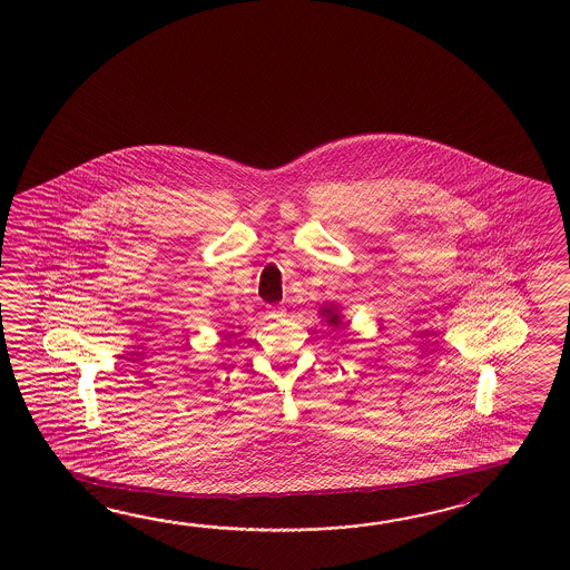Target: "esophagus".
Returning <instances> with one entry per match:
<instances>
[{
    "instance_id": "34e87169",
    "label": "esophagus",
    "mask_w": 570,
    "mask_h": 570,
    "mask_svg": "<svg viewBox=\"0 0 570 570\" xmlns=\"http://www.w3.org/2000/svg\"><path fill=\"white\" fill-rule=\"evenodd\" d=\"M268 317H281L285 314V307L283 305H271L267 309Z\"/></svg>"
}]
</instances>
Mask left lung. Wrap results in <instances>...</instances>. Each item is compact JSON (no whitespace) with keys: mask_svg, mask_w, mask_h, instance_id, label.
Instances as JSON below:
<instances>
[{"mask_svg":"<svg viewBox=\"0 0 570 570\" xmlns=\"http://www.w3.org/2000/svg\"><path fill=\"white\" fill-rule=\"evenodd\" d=\"M322 315H326L327 324H330V326H340V324H342L338 320V315L334 312V307H324V309H322Z\"/></svg>","mask_w":570,"mask_h":570,"instance_id":"1","label":"left lung"}]
</instances>
